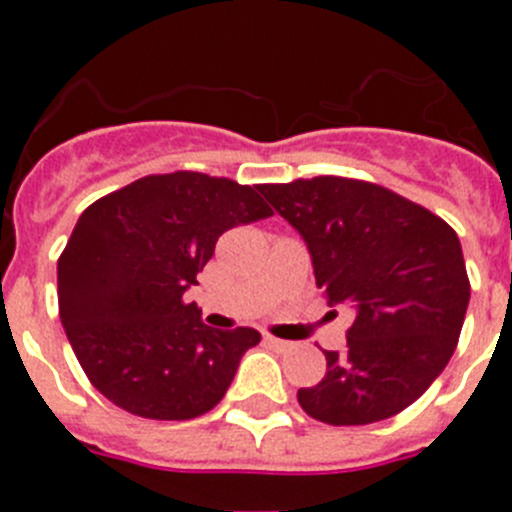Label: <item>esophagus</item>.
Here are the masks:
<instances>
[{
  "label": "esophagus",
  "instance_id": "esophagus-1",
  "mask_svg": "<svg viewBox=\"0 0 512 512\" xmlns=\"http://www.w3.org/2000/svg\"><path fill=\"white\" fill-rule=\"evenodd\" d=\"M264 341H266V346H269V348H274V351H289V348H292V343H289V341H282V338L266 336Z\"/></svg>",
  "mask_w": 512,
  "mask_h": 512
}]
</instances>
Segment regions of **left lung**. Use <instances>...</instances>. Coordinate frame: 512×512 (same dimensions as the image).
<instances>
[{
	"mask_svg": "<svg viewBox=\"0 0 512 512\" xmlns=\"http://www.w3.org/2000/svg\"><path fill=\"white\" fill-rule=\"evenodd\" d=\"M305 238L315 282L354 323L328 372L297 392L328 425H369L413 405L449 364L469 305L459 235L431 210L361 179L315 176L261 184Z\"/></svg>",
	"mask_w": 512,
	"mask_h": 512,
	"instance_id": "left-lung-1",
	"label": "left lung"
}]
</instances>
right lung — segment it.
<instances>
[{
	"label": "right lung",
	"mask_w": 512,
	"mask_h": 512,
	"mask_svg": "<svg viewBox=\"0 0 512 512\" xmlns=\"http://www.w3.org/2000/svg\"><path fill=\"white\" fill-rule=\"evenodd\" d=\"M259 187L200 171L151 174L81 212L58 259V312L84 374L117 408L200 418L261 341L253 328H210L184 302L217 238L271 215Z\"/></svg>",
	"instance_id": "1"
}]
</instances>
